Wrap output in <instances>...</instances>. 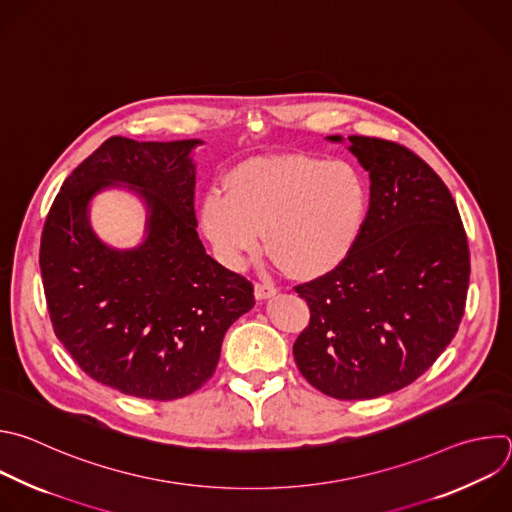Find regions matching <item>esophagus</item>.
Here are the masks:
<instances>
[{"label":"esophagus","instance_id":"esophagus-1","mask_svg":"<svg viewBox=\"0 0 512 512\" xmlns=\"http://www.w3.org/2000/svg\"><path fill=\"white\" fill-rule=\"evenodd\" d=\"M278 292V288L272 284V282H256L254 286V294L258 300H264V298H270Z\"/></svg>","mask_w":512,"mask_h":512}]
</instances>
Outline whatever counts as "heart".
Here are the masks:
<instances>
[{
  "label": "heart",
  "mask_w": 512,
  "mask_h": 512,
  "mask_svg": "<svg viewBox=\"0 0 512 512\" xmlns=\"http://www.w3.org/2000/svg\"><path fill=\"white\" fill-rule=\"evenodd\" d=\"M367 210L369 187L353 165L284 155L238 167L226 195L203 199L201 226L228 266H240L266 234L268 252L292 276L315 278L349 256Z\"/></svg>",
  "instance_id": "heart-1"
}]
</instances>
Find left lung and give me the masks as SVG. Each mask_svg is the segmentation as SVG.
Returning <instances> with one entry per match:
<instances>
[{"instance_id":"left-lung-1","label":"left lung","mask_w":512,"mask_h":512,"mask_svg":"<svg viewBox=\"0 0 512 512\" xmlns=\"http://www.w3.org/2000/svg\"><path fill=\"white\" fill-rule=\"evenodd\" d=\"M349 143L371 181L367 220L341 264L294 286L311 321L292 353L325 395L371 399L416 381L454 339L470 252L456 201L424 159L385 139Z\"/></svg>"}]
</instances>
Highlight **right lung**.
<instances>
[{
    "mask_svg": "<svg viewBox=\"0 0 512 512\" xmlns=\"http://www.w3.org/2000/svg\"><path fill=\"white\" fill-rule=\"evenodd\" d=\"M185 141L111 137L62 183L48 212L40 270L58 341L94 381L171 401L206 383L254 286L206 254L195 228V165ZM125 182L148 206V236L131 251L100 243L87 203Z\"/></svg>",
    "mask_w": 512,
    "mask_h": 512,
    "instance_id": "obj_1",
    "label": "right lung"
}]
</instances>
